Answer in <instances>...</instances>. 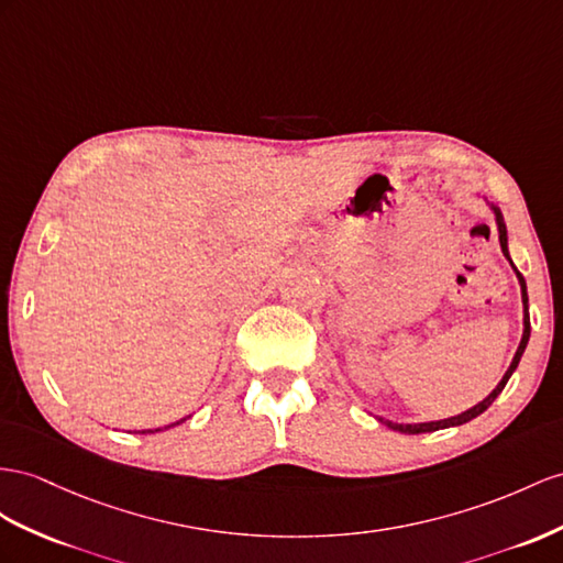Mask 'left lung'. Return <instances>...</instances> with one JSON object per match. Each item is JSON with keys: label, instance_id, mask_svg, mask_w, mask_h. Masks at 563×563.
Segmentation results:
<instances>
[{"label": "left lung", "instance_id": "left-lung-1", "mask_svg": "<svg viewBox=\"0 0 563 563\" xmlns=\"http://www.w3.org/2000/svg\"><path fill=\"white\" fill-rule=\"evenodd\" d=\"M487 205H489V201H487ZM489 209H493V213H495V221H497V230H499V244H501V252H504V256L509 258L511 268L516 271V278H518V283H521V299H523V338H521V344H518V350H516V354H514V358H511V366L507 368V373H504V378L497 383L495 390L489 393V395H487L483 401H478V405L471 407L468 411L459 413V416H452V419H444V421H430V423H393V421L378 419V421H380V423H385L387 428H393V430H397V432H405V435H419V432H432V430H440V428L464 426V423L473 421L475 416H481V413H483V411H485L489 405H493V401L499 397V393L504 390V385L509 383L511 373L516 371L518 362H521V356H523V352H526V344H528V340H530V316H528V290H526V280H523L521 273H518V268L514 266L511 256H509V247H507V225H504V216H501V211H499L495 205H489Z\"/></svg>", "mask_w": 563, "mask_h": 563}]
</instances>
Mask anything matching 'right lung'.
Returning a JSON list of instances; mask_svg holds the SVG:
<instances>
[{
  "label": "right lung",
  "mask_w": 563,
  "mask_h": 563,
  "mask_svg": "<svg viewBox=\"0 0 563 563\" xmlns=\"http://www.w3.org/2000/svg\"><path fill=\"white\" fill-rule=\"evenodd\" d=\"M185 419H180V421H176V423H170V426H178V423H183ZM170 426H166V428H170ZM156 430H162V428H156ZM156 430H142V432H156Z\"/></svg>",
  "instance_id": "obj_1"
}]
</instances>
